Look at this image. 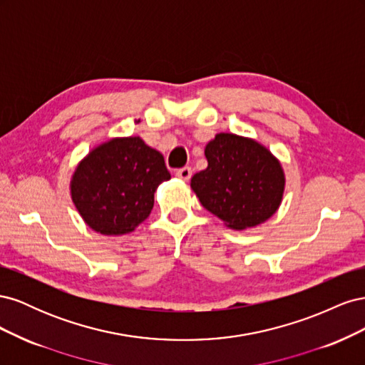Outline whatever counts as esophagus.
Masks as SVG:
<instances>
[{"label": "esophagus", "mask_w": 365, "mask_h": 365, "mask_svg": "<svg viewBox=\"0 0 365 365\" xmlns=\"http://www.w3.org/2000/svg\"><path fill=\"white\" fill-rule=\"evenodd\" d=\"M176 176H178V178H181V180H184V181H189L192 178V169L189 168V165H185V168H181V169L176 170Z\"/></svg>", "instance_id": "1"}]
</instances>
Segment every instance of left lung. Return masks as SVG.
<instances>
[{
    "mask_svg": "<svg viewBox=\"0 0 365 365\" xmlns=\"http://www.w3.org/2000/svg\"><path fill=\"white\" fill-rule=\"evenodd\" d=\"M205 157L208 168L193 175L192 189L227 227H256L275 213L284 175L267 148L235 134H217L205 146Z\"/></svg>",
    "mask_w": 365,
    "mask_h": 365,
    "instance_id": "8db88e82",
    "label": "left lung"
}]
</instances>
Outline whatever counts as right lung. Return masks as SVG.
<instances>
[{
  "instance_id": "obj_1",
  "label": "right lung",
  "mask_w": 365,
  "mask_h": 365,
  "mask_svg": "<svg viewBox=\"0 0 365 365\" xmlns=\"http://www.w3.org/2000/svg\"><path fill=\"white\" fill-rule=\"evenodd\" d=\"M170 180L164 158L140 137L96 148L76 169L71 197L85 222L106 236L134 231L153 207V193Z\"/></svg>"
}]
</instances>
